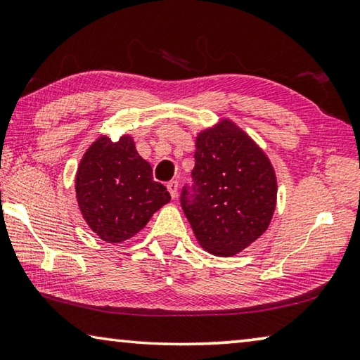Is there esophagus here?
I'll list each match as a JSON object with an SVG mask.
<instances>
[{
  "label": "esophagus",
  "mask_w": 360,
  "mask_h": 360,
  "mask_svg": "<svg viewBox=\"0 0 360 360\" xmlns=\"http://www.w3.org/2000/svg\"><path fill=\"white\" fill-rule=\"evenodd\" d=\"M167 188H168L169 195H172V198L178 197V181H169L167 184Z\"/></svg>",
  "instance_id": "34e87169"
}]
</instances>
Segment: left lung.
Masks as SVG:
<instances>
[{
  "label": "left lung",
  "instance_id": "obj_1",
  "mask_svg": "<svg viewBox=\"0 0 360 360\" xmlns=\"http://www.w3.org/2000/svg\"><path fill=\"white\" fill-rule=\"evenodd\" d=\"M193 184L181 206L200 246L235 255L268 229L276 208V174L265 152L229 119L195 139Z\"/></svg>",
  "mask_w": 360,
  "mask_h": 360
}]
</instances>
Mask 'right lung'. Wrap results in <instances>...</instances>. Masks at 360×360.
Segmentation results:
<instances>
[{
    "instance_id": "obj_1",
    "label": "right lung",
    "mask_w": 360,
    "mask_h": 360,
    "mask_svg": "<svg viewBox=\"0 0 360 360\" xmlns=\"http://www.w3.org/2000/svg\"><path fill=\"white\" fill-rule=\"evenodd\" d=\"M76 198L84 221L103 241L122 243L172 197L152 178L133 138L124 135L115 143L100 136L87 149L77 167Z\"/></svg>"
}]
</instances>
